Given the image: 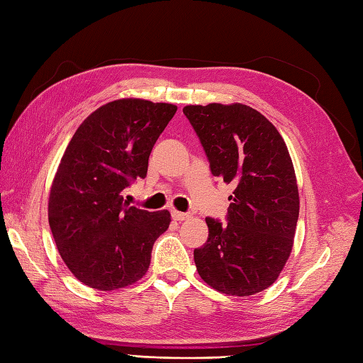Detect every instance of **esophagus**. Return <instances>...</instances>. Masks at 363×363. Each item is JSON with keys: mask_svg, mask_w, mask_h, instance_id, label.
<instances>
[{"mask_svg": "<svg viewBox=\"0 0 363 363\" xmlns=\"http://www.w3.org/2000/svg\"><path fill=\"white\" fill-rule=\"evenodd\" d=\"M172 217H173V220H176V221H184V220H189L190 215L186 213V212L173 211V212H172Z\"/></svg>", "mask_w": 363, "mask_h": 363, "instance_id": "esophagus-1", "label": "esophagus"}]
</instances>
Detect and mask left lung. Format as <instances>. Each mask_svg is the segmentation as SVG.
<instances>
[{"label":"left lung","mask_w":363,"mask_h":363,"mask_svg":"<svg viewBox=\"0 0 363 363\" xmlns=\"http://www.w3.org/2000/svg\"><path fill=\"white\" fill-rule=\"evenodd\" d=\"M211 172L235 187L228 225L206 218L207 242L194 251L201 279L233 296L268 289L293 248L298 184L284 138L264 115L240 103L186 106Z\"/></svg>","instance_id":"obj_1"}]
</instances>
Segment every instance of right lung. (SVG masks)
Returning <instances> with one entry per match:
<instances>
[{"mask_svg": "<svg viewBox=\"0 0 363 363\" xmlns=\"http://www.w3.org/2000/svg\"><path fill=\"white\" fill-rule=\"evenodd\" d=\"M177 107L138 98L107 103L82 121L54 176L48 221L60 257L76 279L117 290L148 272L168 211L129 206L121 191L146 176L154 143Z\"/></svg>", "mask_w": 363, "mask_h": 363, "instance_id": "right-lung-1", "label": "right lung"}]
</instances>
